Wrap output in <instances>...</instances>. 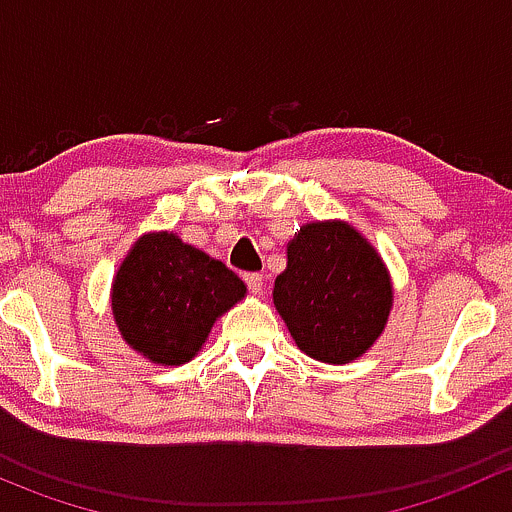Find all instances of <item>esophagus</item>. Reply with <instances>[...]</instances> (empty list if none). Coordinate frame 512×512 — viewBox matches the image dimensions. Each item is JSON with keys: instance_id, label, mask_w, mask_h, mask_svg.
<instances>
[{"instance_id": "1", "label": "esophagus", "mask_w": 512, "mask_h": 512, "mask_svg": "<svg viewBox=\"0 0 512 512\" xmlns=\"http://www.w3.org/2000/svg\"><path fill=\"white\" fill-rule=\"evenodd\" d=\"M245 282L252 294H262V289H265V277H262L260 272H250V275H245Z\"/></svg>"}]
</instances>
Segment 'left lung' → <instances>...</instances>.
Returning a JSON list of instances; mask_svg holds the SVG:
<instances>
[{
	"label": "left lung",
	"mask_w": 512,
	"mask_h": 512,
	"mask_svg": "<svg viewBox=\"0 0 512 512\" xmlns=\"http://www.w3.org/2000/svg\"><path fill=\"white\" fill-rule=\"evenodd\" d=\"M299 352L349 364L384 334L394 285L376 247L344 220H314L287 242V267L272 289Z\"/></svg>",
	"instance_id": "left-lung-1"
}]
</instances>
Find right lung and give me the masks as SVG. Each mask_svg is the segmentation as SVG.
I'll use <instances>...</instances> for the list:
<instances>
[{"label": "right lung", "instance_id": "1", "mask_svg": "<svg viewBox=\"0 0 512 512\" xmlns=\"http://www.w3.org/2000/svg\"><path fill=\"white\" fill-rule=\"evenodd\" d=\"M247 287L220 260L175 232H146L133 242L111 285V312L121 339L158 366L195 359L210 329Z\"/></svg>", "mask_w": 512, "mask_h": 512}]
</instances>
